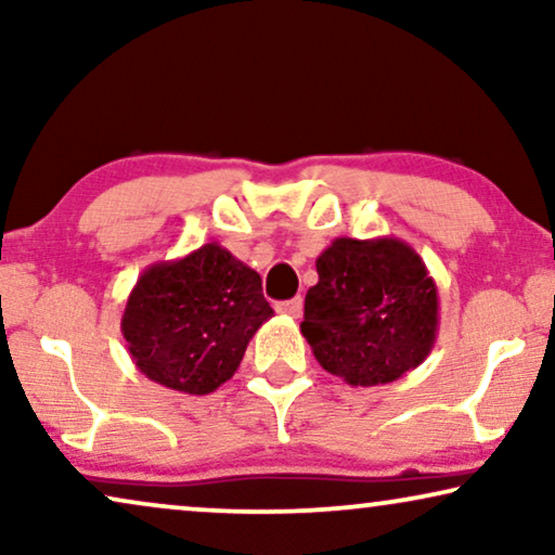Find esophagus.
Returning <instances> with one entry per match:
<instances>
[{
	"instance_id": "34e87169",
	"label": "esophagus",
	"mask_w": 555,
	"mask_h": 555,
	"mask_svg": "<svg viewBox=\"0 0 555 555\" xmlns=\"http://www.w3.org/2000/svg\"><path fill=\"white\" fill-rule=\"evenodd\" d=\"M278 313L291 315V318H300L302 315V298H293V300H280L275 306Z\"/></svg>"
}]
</instances>
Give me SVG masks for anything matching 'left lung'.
Segmentation results:
<instances>
[{
    "label": "left lung",
    "mask_w": 555,
    "mask_h": 555,
    "mask_svg": "<svg viewBox=\"0 0 555 555\" xmlns=\"http://www.w3.org/2000/svg\"><path fill=\"white\" fill-rule=\"evenodd\" d=\"M315 270L300 333L328 374L378 386L431 353L439 295L414 247L397 237H338L318 255Z\"/></svg>",
    "instance_id": "1"
}]
</instances>
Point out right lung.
I'll use <instances>...</instances> for the list:
<instances>
[{
	"label": "right lung",
	"instance_id": "right-lung-1",
	"mask_svg": "<svg viewBox=\"0 0 555 555\" xmlns=\"http://www.w3.org/2000/svg\"><path fill=\"white\" fill-rule=\"evenodd\" d=\"M272 315L260 275L209 242L149 264L128 295L120 331L143 376L202 397L230 382L249 338Z\"/></svg>",
	"mask_w": 555,
	"mask_h": 555
}]
</instances>
